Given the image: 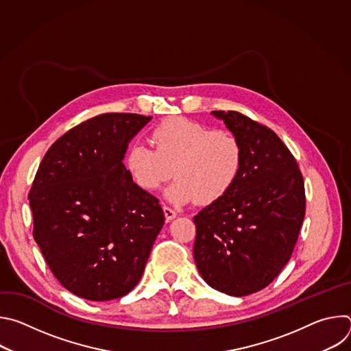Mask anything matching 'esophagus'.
Returning <instances> with one entry per match:
<instances>
[{
  "mask_svg": "<svg viewBox=\"0 0 351 351\" xmlns=\"http://www.w3.org/2000/svg\"><path fill=\"white\" fill-rule=\"evenodd\" d=\"M164 214H165V218H167V221H172V219H175L176 218V215H178V213L175 211V210H172L171 207H164Z\"/></svg>",
  "mask_w": 351,
  "mask_h": 351,
  "instance_id": "esophagus-1",
  "label": "esophagus"
}]
</instances>
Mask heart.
I'll list each match as a JSON object with an SVG mask.
<instances>
[{"label": "heart", "instance_id": "obj_1", "mask_svg": "<svg viewBox=\"0 0 351 351\" xmlns=\"http://www.w3.org/2000/svg\"><path fill=\"white\" fill-rule=\"evenodd\" d=\"M152 143L156 150L133 141L125 165L132 180L148 193L161 187L172 167L176 179L165 191L171 203H215L240 173L241 145L229 130H211L187 118H171L154 128Z\"/></svg>", "mask_w": 351, "mask_h": 351}]
</instances>
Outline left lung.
<instances>
[{
	"label": "left lung",
	"mask_w": 351,
	"mask_h": 351,
	"mask_svg": "<svg viewBox=\"0 0 351 351\" xmlns=\"http://www.w3.org/2000/svg\"><path fill=\"white\" fill-rule=\"evenodd\" d=\"M241 145L230 190L194 218L193 256L213 289L243 297L267 287L290 260L306 214L303 175L269 128L236 111H213Z\"/></svg>",
	"instance_id": "8db88e82"
}]
</instances>
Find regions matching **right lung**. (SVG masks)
I'll use <instances>...</instances> for the list:
<instances>
[{
	"instance_id": "add662e5",
	"label": "right lung",
	"mask_w": 351,
	"mask_h": 351,
	"mask_svg": "<svg viewBox=\"0 0 351 351\" xmlns=\"http://www.w3.org/2000/svg\"><path fill=\"white\" fill-rule=\"evenodd\" d=\"M152 119L94 117L49 147L36 173L29 193L34 240L60 283L82 298L128 294L164 226L158 198L123 165L129 143Z\"/></svg>"
}]
</instances>
